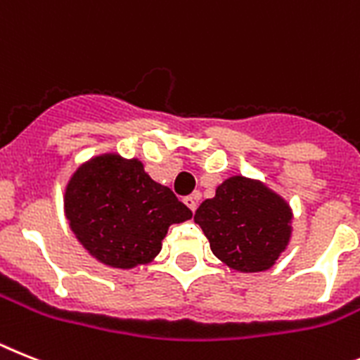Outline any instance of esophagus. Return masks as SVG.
I'll return each instance as SVG.
<instances>
[{
	"label": "esophagus",
	"mask_w": 360,
	"mask_h": 360,
	"mask_svg": "<svg viewBox=\"0 0 360 360\" xmlns=\"http://www.w3.org/2000/svg\"><path fill=\"white\" fill-rule=\"evenodd\" d=\"M199 199H201V194H199V192H195V194H192V195H186V198L183 199V201H185V205L190 208V210H192V212H195V208H198V201H199Z\"/></svg>",
	"instance_id": "esophagus-1"
}]
</instances>
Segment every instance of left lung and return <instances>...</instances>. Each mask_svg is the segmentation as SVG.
I'll list each match as a JSON object with an SVG mask.
<instances>
[{
    "mask_svg": "<svg viewBox=\"0 0 360 360\" xmlns=\"http://www.w3.org/2000/svg\"><path fill=\"white\" fill-rule=\"evenodd\" d=\"M291 208L262 183L231 177L195 210L210 249L229 267L256 273L273 267L291 236Z\"/></svg>",
    "mask_w": 360,
    "mask_h": 360,
    "instance_id": "8db88e82",
    "label": "left lung"
}]
</instances>
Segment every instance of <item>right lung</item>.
<instances>
[{
    "instance_id": "add662e5",
    "label": "right lung",
    "mask_w": 360,
    "mask_h": 360,
    "mask_svg": "<svg viewBox=\"0 0 360 360\" xmlns=\"http://www.w3.org/2000/svg\"><path fill=\"white\" fill-rule=\"evenodd\" d=\"M65 216L96 259L128 269L159 255L168 226L192 212L139 161L104 155L72 175L65 190Z\"/></svg>"
}]
</instances>
